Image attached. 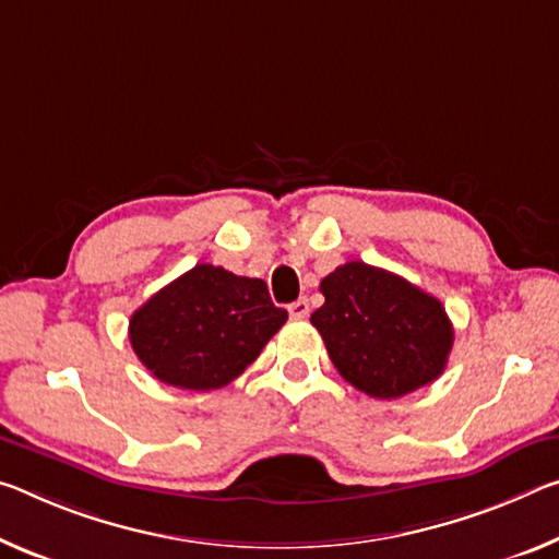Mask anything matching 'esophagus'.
<instances>
[{
  "mask_svg": "<svg viewBox=\"0 0 559 559\" xmlns=\"http://www.w3.org/2000/svg\"><path fill=\"white\" fill-rule=\"evenodd\" d=\"M308 311H311V308H308L306 298H298V300H294V304H288V313H290V318H296V321L306 318Z\"/></svg>",
  "mask_w": 559,
  "mask_h": 559,
  "instance_id": "34e87169",
  "label": "esophagus"
}]
</instances>
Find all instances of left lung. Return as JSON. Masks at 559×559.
Returning <instances> with one entry per match:
<instances>
[{"label": "left lung", "instance_id": "8db88e82", "mask_svg": "<svg viewBox=\"0 0 559 559\" xmlns=\"http://www.w3.org/2000/svg\"><path fill=\"white\" fill-rule=\"evenodd\" d=\"M311 316L338 373L370 397L391 401L436 380L453 348V323L436 296L362 261L321 281Z\"/></svg>", "mask_w": 559, "mask_h": 559}]
</instances>
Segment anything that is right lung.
Segmentation results:
<instances>
[{
  "label": "right lung",
  "instance_id": "obj_1",
  "mask_svg": "<svg viewBox=\"0 0 559 559\" xmlns=\"http://www.w3.org/2000/svg\"><path fill=\"white\" fill-rule=\"evenodd\" d=\"M286 318L261 278L199 263L136 308L129 341L162 383L214 391L261 356Z\"/></svg>",
  "mask_w": 559,
  "mask_h": 559
}]
</instances>
